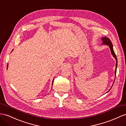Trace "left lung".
I'll list each match as a JSON object with an SVG mask.
<instances>
[{
	"mask_svg": "<svg viewBox=\"0 0 126 126\" xmlns=\"http://www.w3.org/2000/svg\"><path fill=\"white\" fill-rule=\"evenodd\" d=\"M102 41H103V44L108 45V46H109V47L110 48V50H111V53L112 54V55L113 56V57L115 59L116 61H117V62H116L115 71V75L116 76V72H117V65H118V62H117V56H116V55H115V53H114V51L113 50V45L112 44V43H111V41H110V40L108 38H107V37H103V38H102ZM114 82H113V83H114ZM109 91H110V90H109Z\"/></svg>",
	"mask_w": 126,
	"mask_h": 126,
	"instance_id": "left-lung-1",
	"label": "left lung"
}]
</instances>
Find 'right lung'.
<instances>
[{
  "label": "right lung",
  "instance_id": "obj_1",
  "mask_svg": "<svg viewBox=\"0 0 126 126\" xmlns=\"http://www.w3.org/2000/svg\"><path fill=\"white\" fill-rule=\"evenodd\" d=\"M7 65H8V64H7ZM53 81H54V80H53Z\"/></svg>",
  "mask_w": 126,
  "mask_h": 126
}]
</instances>
